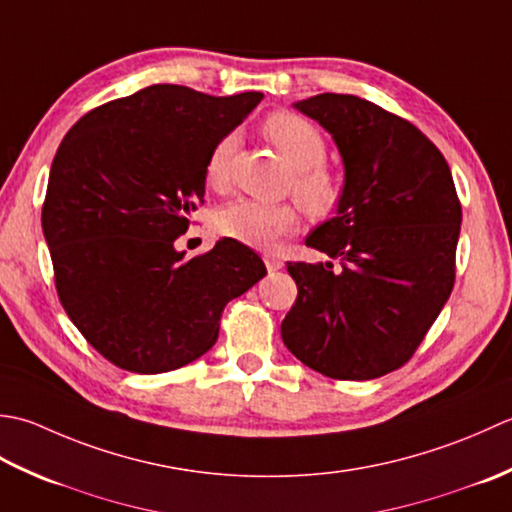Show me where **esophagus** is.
<instances>
[{"instance_id": "34e87169", "label": "esophagus", "mask_w": 512, "mask_h": 512, "mask_svg": "<svg viewBox=\"0 0 512 512\" xmlns=\"http://www.w3.org/2000/svg\"><path fill=\"white\" fill-rule=\"evenodd\" d=\"M265 265H267L269 271H278V269H283L285 263L280 258H276V256H265Z\"/></svg>"}]
</instances>
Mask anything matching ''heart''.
Segmentation results:
<instances>
[{"instance_id":"obj_1","label":"heart","mask_w":512,"mask_h":512,"mask_svg":"<svg viewBox=\"0 0 512 512\" xmlns=\"http://www.w3.org/2000/svg\"><path fill=\"white\" fill-rule=\"evenodd\" d=\"M263 134L294 168L291 192L305 212L322 218L336 210L342 198V181L325 165L327 141L316 125L296 112L278 110L263 121ZM236 148L238 137L229 132L214 143L207 156L205 181L214 190L227 185ZM298 221L300 214L294 203H258L238 198L214 214V229L249 247H274L280 238L294 232Z\"/></svg>"}]
</instances>
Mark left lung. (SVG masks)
I'll list each match as a JSON object with an SVG mask.
<instances>
[{"mask_svg": "<svg viewBox=\"0 0 512 512\" xmlns=\"http://www.w3.org/2000/svg\"><path fill=\"white\" fill-rule=\"evenodd\" d=\"M344 161L338 216L307 236L333 263H287L298 296L280 336L333 380H373L411 360L455 283L462 203L442 152L398 114L353 95L294 103Z\"/></svg>", "mask_w": 512, "mask_h": 512, "instance_id": "left-lung-1", "label": "left lung"}]
</instances>
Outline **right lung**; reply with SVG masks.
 <instances>
[{
  "label": "right lung",
  "instance_id": "1",
  "mask_svg": "<svg viewBox=\"0 0 512 512\" xmlns=\"http://www.w3.org/2000/svg\"><path fill=\"white\" fill-rule=\"evenodd\" d=\"M260 99L154 83L83 114L61 141L41 207L57 296L114 367L150 375L201 358L227 302L267 274L234 238L192 258L174 247L203 203L214 143Z\"/></svg>",
  "mask_w": 512,
  "mask_h": 512
}]
</instances>
